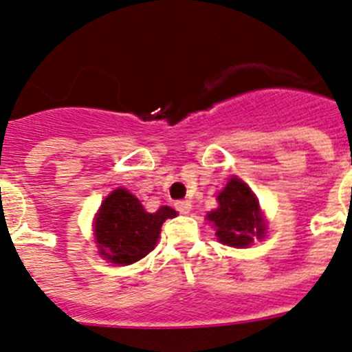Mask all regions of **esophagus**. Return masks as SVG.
Masks as SVG:
<instances>
[{"instance_id": "34e87169", "label": "esophagus", "mask_w": 352, "mask_h": 352, "mask_svg": "<svg viewBox=\"0 0 352 352\" xmlns=\"http://www.w3.org/2000/svg\"><path fill=\"white\" fill-rule=\"evenodd\" d=\"M174 206H176V209H178L182 214H188V212L192 211V202L190 201H178Z\"/></svg>"}]
</instances>
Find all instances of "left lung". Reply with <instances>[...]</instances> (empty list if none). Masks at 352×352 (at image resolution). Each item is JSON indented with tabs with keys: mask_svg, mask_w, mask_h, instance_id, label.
I'll list each match as a JSON object with an SVG mask.
<instances>
[{
	"mask_svg": "<svg viewBox=\"0 0 352 352\" xmlns=\"http://www.w3.org/2000/svg\"><path fill=\"white\" fill-rule=\"evenodd\" d=\"M216 227L221 244L248 248L253 239H262L265 225L258 209V199L239 178H230L218 195V209L208 214Z\"/></svg>",
	"mask_w": 352,
	"mask_h": 352,
	"instance_id": "obj_1",
	"label": "left lung"
}]
</instances>
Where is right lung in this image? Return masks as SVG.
<instances>
[{
  "label": "right lung",
  "instance_id": "1",
  "mask_svg": "<svg viewBox=\"0 0 352 352\" xmlns=\"http://www.w3.org/2000/svg\"><path fill=\"white\" fill-rule=\"evenodd\" d=\"M176 211L162 206L146 212L129 190L117 188L106 197L96 218V237L101 254L118 265H131L146 256L157 244L160 227Z\"/></svg>",
  "mask_w": 352,
  "mask_h": 352
}]
</instances>
